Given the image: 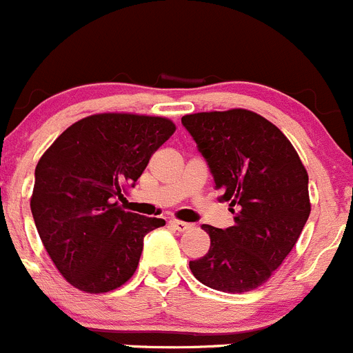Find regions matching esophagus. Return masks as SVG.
Segmentation results:
<instances>
[{"label":"esophagus","mask_w":353,"mask_h":353,"mask_svg":"<svg viewBox=\"0 0 353 353\" xmlns=\"http://www.w3.org/2000/svg\"><path fill=\"white\" fill-rule=\"evenodd\" d=\"M170 225H172L176 230H179V232H184V230H190L191 227H193V225H191V223L183 222V220H170Z\"/></svg>","instance_id":"1"}]
</instances>
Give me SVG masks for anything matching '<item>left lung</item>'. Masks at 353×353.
I'll return each instance as SVG.
<instances>
[{
	"mask_svg": "<svg viewBox=\"0 0 353 353\" xmlns=\"http://www.w3.org/2000/svg\"><path fill=\"white\" fill-rule=\"evenodd\" d=\"M229 201L234 225H203L210 249L190 268L203 285L229 294L258 288L292 251L311 213L309 177L288 138L248 109L183 116Z\"/></svg>",
	"mask_w": 353,
	"mask_h": 353,
	"instance_id": "left-lung-1",
	"label": "left lung"
}]
</instances>
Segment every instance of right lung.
I'll use <instances>...</instances> for the list:
<instances>
[{"label":"right lung","instance_id":"1","mask_svg":"<svg viewBox=\"0 0 353 353\" xmlns=\"http://www.w3.org/2000/svg\"><path fill=\"white\" fill-rule=\"evenodd\" d=\"M176 131L167 117L104 112L63 131L35 167L30 210L63 276L88 294L124 285L137 272L143 237L165 220L124 212L117 199Z\"/></svg>","mask_w":353,"mask_h":353}]
</instances>
